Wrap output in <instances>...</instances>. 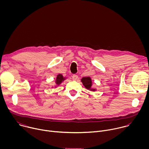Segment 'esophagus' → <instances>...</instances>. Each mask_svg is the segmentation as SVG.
<instances>
[{
  "instance_id": "obj_1",
  "label": "esophagus",
  "mask_w": 149,
  "mask_h": 149,
  "mask_svg": "<svg viewBox=\"0 0 149 149\" xmlns=\"http://www.w3.org/2000/svg\"><path fill=\"white\" fill-rule=\"evenodd\" d=\"M72 79H73L74 81H76V80H77V79H78V75H77L74 74V75H72Z\"/></svg>"
}]
</instances>
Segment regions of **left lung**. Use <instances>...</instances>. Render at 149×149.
<instances>
[{
    "mask_svg": "<svg viewBox=\"0 0 149 149\" xmlns=\"http://www.w3.org/2000/svg\"><path fill=\"white\" fill-rule=\"evenodd\" d=\"M81 82L82 83L83 86L86 87L87 90L91 91H97V89L95 88H93L92 86H93V82H92V79L90 77H83L81 79Z\"/></svg>",
    "mask_w": 149,
    "mask_h": 149,
    "instance_id": "left-lung-1",
    "label": "left lung"
}]
</instances>
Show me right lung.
I'll return each instance as SVG.
<instances>
[{"label": "right lung", "mask_w": 149, "mask_h": 149, "mask_svg": "<svg viewBox=\"0 0 149 149\" xmlns=\"http://www.w3.org/2000/svg\"><path fill=\"white\" fill-rule=\"evenodd\" d=\"M66 79H67V78L63 77V75H62V74H61L57 75L56 78V79H55V86H54V87H55V88H56L57 87H58V86H59V85H60L63 81H65ZM52 88H54V87L52 86Z\"/></svg>", "instance_id": "add662e5"}]
</instances>
